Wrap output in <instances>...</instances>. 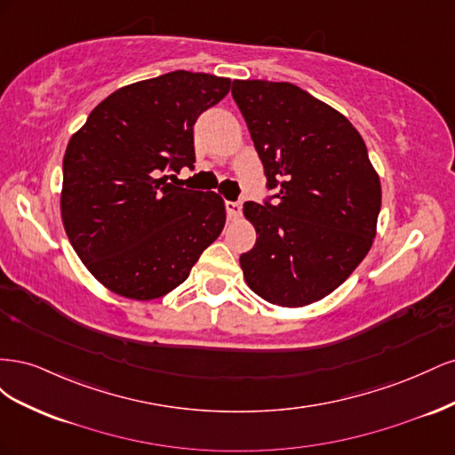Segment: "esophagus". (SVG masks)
Returning <instances> with one entry per match:
<instances>
[{
    "label": "esophagus",
    "instance_id": "34e87169",
    "mask_svg": "<svg viewBox=\"0 0 455 455\" xmlns=\"http://www.w3.org/2000/svg\"><path fill=\"white\" fill-rule=\"evenodd\" d=\"M241 203H233V201H228L226 203V211H228V218L229 220H237L241 216Z\"/></svg>",
    "mask_w": 455,
    "mask_h": 455
}]
</instances>
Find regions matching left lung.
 Masks as SVG:
<instances>
[{
    "instance_id": "8db88e82",
    "label": "left lung",
    "mask_w": 455,
    "mask_h": 455,
    "mask_svg": "<svg viewBox=\"0 0 455 455\" xmlns=\"http://www.w3.org/2000/svg\"><path fill=\"white\" fill-rule=\"evenodd\" d=\"M233 100L264 163L277 204L246 201L256 244L244 281L269 304L304 307L346 281L374 243L379 176L351 121L284 81L235 79Z\"/></svg>"
}]
</instances>
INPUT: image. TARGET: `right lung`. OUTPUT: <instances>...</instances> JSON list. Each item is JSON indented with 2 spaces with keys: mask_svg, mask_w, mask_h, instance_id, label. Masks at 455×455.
I'll use <instances>...</instances> for the list:
<instances>
[{
  "mask_svg": "<svg viewBox=\"0 0 455 455\" xmlns=\"http://www.w3.org/2000/svg\"><path fill=\"white\" fill-rule=\"evenodd\" d=\"M231 79L176 70L117 89L72 134L62 161L66 235L92 277L129 299L180 286L226 226L216 191H191L159 174L194 167L197 117Z\"/></svg>",
  "mask_w": 455,
  "mask_h": 455,
  "instance_id": "1",
  "label": "right lung"
}]
</instances>
